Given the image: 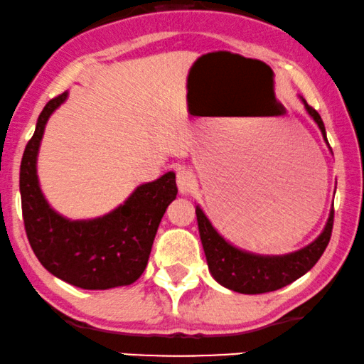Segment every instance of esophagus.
I'll use <instances>...</instances> for the list:
<instances>
[{
    "label": "esophagus",
    "mask_w": 364,
    "mask_h": 364,
    "mask_svg": "<svg viewBox=\"0 0 364 364\" xmlns=\"http://www.w3.org/2000/svg\"><path fill=\"white\" fill-rule=\"evenodd\" d=\"M176 183H178V188H179V191H181V193L191 191L196 185L195 174H193L191 169H188V168L179 169L178 174H176Z\"/></svg>",
    "instance_id": "34e87169"
}]
</instances>
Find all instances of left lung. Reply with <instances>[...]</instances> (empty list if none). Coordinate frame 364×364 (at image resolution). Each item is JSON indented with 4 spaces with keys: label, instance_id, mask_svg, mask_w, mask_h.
I'll return each mask as SVG.
<instances>
[{
    "label": "left lung",
    "instance_id": "8db88e82",
    "mask_svg": "<svg viewBox=\"0 0 364 364\" xmlns=\"http://www.w3.org/2000/svg\"><path fill=\"white\" fill-rule=\"evenodd\" d=\"M306 110L314 119L321 132L326 137L324 122L319 112L302 99ZM329 144V142H328ZM196 220L200 228V238L203 243V250L208 262V269L213 279L223 287L240 294H265L282 289L294 280L309 272L316 262L324 254L326 247L331 240L334 223V208L331 210L329 220L326 223L324 232L316 238L311 245L289 255H255L243 252L240 248L230 245L216 230L211 227L203 210L196 206Z\"/></svg>",
    "mask_w": 364,
    "mask_h": 364
}]
</instances>
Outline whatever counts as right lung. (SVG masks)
Here are the masks:
<instances>
[{
    "label": "right lung",
    "mask_w": 364,
    "mask_h": 364,
    "mask_svg": "<svg viewBox=\"0 0 364 364\" xmlns=\"http://www.w3.org/2000/svg\"><path fill=\"white\" fill-rule=\"evenodd\" d=\"M65 99L63 92L48 100L21 158L20 193L26 237L40 264L75 287L105 291L129 285L148 265L161 218L176 198V176L169 171L141 185L124 205L100 218H63L41 195L36 154L45 124Z\"/></svg>",
    "instance_id": "obj_1"
}]
</instances>
